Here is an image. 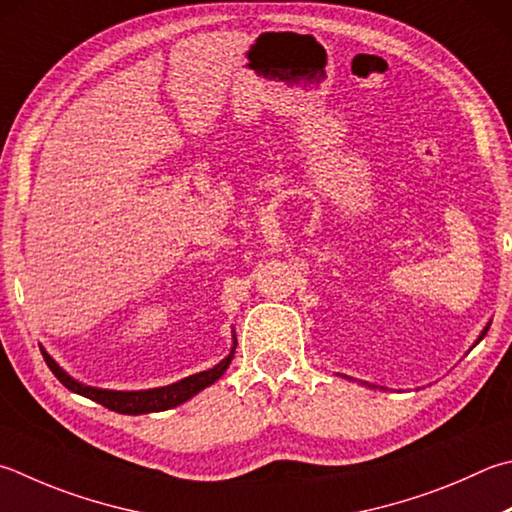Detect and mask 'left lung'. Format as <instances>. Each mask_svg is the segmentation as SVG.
I'll return each instance as SVG.
<instances>
[{"instance_id":"left-lung-1","label":"left lung","mask_w":512,"mask_h":512,"mask_svg":"<svg viewBox=\"0 0 512 512\" xmlns=\"http://www.w3.org/2000/svg\"><path fill=\"white\" fill-rule=\"evenodd\" d=\"M486 331H488V329H486ZM486 331H483V333H481V338H483V336H486ZM481 338H479V340H481Z\"/></svg>"}]
</instances>
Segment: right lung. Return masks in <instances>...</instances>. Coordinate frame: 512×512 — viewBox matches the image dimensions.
Instances as JSON below:
<instances>
[{"label": "right lung", "mask_w": 512, "mask_h": 512, "mask_svg": "<svg viewBox=\"0 0 512 512\" xmlns=\"http://www.w3.org/2000/svg\"><path fill=\"white\" fill-rule=\"evenodd\" d=\"M42 356L46 360V365L55 374V378L60 380V383L71 389V392H76L80 396H87L91 401L100 403L102 407H107L111 412H118V414H147V412H163V410H170V407H176L188 401L194 394H199L201 389H206L208 385L215 383L217 378H221V374L228 369L230 360H232V353L226 358L221 360L217 367H212L208 371H201V374H194L190 378H183L179 383L174 385H167V387H159V389H147V392H109V389H96V387H87L78 383V380H73L71 376L64 374V371L55 365L53 358L49 356L42 349Z\"/></svg>", "instance_id": "right-lung-1"}]
</instances>
